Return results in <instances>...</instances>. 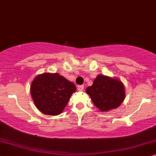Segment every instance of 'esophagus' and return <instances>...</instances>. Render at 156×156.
I'll return each mask as SVG.
<instances>
[{
  "instance_id": "34e87169",
  "label": "esophagus",
  "mask_w": 156,
  "mask_h": 156,
  "mask_svg": "<svg viewBox=\"0 0 156 156\" xmlns=\"http://www.w3.org/2000/svg\"><path fill=\"white\" fill-rule=\"evenodd\" d=\"M83 88H84V86H83V85L78 86V90L79 91H82L83 90Z\"/></svg>"
}]
</instances>
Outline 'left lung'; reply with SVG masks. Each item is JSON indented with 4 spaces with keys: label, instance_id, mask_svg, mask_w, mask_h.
<instances>
[{
    "label": "left lung",
    "instance_id": "left-lung-1",
    "mask_svg": "<svg viewBox=\"0 0 156 156\" xmlns=\"http://www.w3.org/2000/svg\"><path fill=\"white\" fill-rule=\"evenodd\" d=\"M86 91L93 104L102 112L117 108L126 97L125 86L121 80L104 75H98Z\"/></svg>",
    "mask_w": 156,
    "mask_h": 156
}]
</instances>
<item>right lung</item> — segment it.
I'll return each mask as SVG.
<instances>
[{"label": "right lung", "instance_id": "right-lung-1", "mask_svg": "<svg viewBox=\"0 0 156 156\" xmlns=\"http://www.w3.org/2000/svg\"><path fill=\"white\" fill-rule=\"evenodd\" d=\"M76 90L73 83L58 73L39 74L30 86L34 104L41 113L48 115L61 114Z\"/></svg>", "mask_w": 156, "mask_h": 156}]
</instances>
